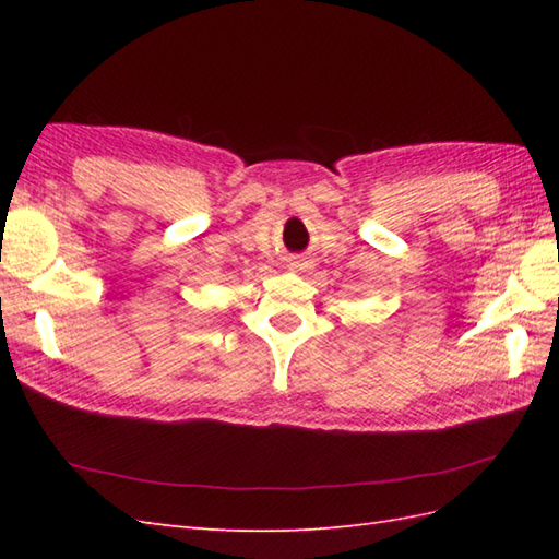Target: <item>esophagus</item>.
<instances>
[{"instance_id":"esophagus-1","label":"esophagus","mask_w":559,"mask_h":559,"mask_svg":"<svg viewBox=\"0 0 559 559\" xmlns=\"http://www.w3.org/2000/svg\"><path fill=\"white\" fill-rule=\"evenodd\" d=\"M288 271H293V273L307 271V261H305L302 257H290V259H288Z\"/></svg>"}]
</instances>
